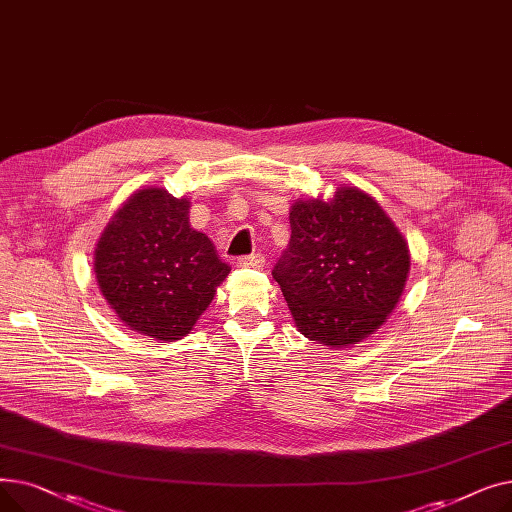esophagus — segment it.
Instances as JSON below:
<instances>
[{
	"label": "esophagus",
	"mask_w": 512,
	"mask_h": 512,
	"mask_svg": "<svg viewBox=\"0 0 512 512\" xmlns=\"http://www.w3.org/2000/svg\"><path fill=\"white\" fill-rule=\"evenodd\" d=\"M236 265H240V267H253V270H263V267H265V257L259 255V253H253V255H247V257H238Z\"/></svg>",
	"instance_id": "esophagus-1"
}]
</instances>
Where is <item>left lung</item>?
I'll return each instance as SVG.
<instances>
[{"mask_svg":"<svg viewBox=\"0 0 512 512\" xmlns=\"http://www.w3.org/2000/svg\"><path fill=\"white\" fill-rule=\"evenodd\" d=\"M411 270L405 236L369 193L290 205V242L274 267L297 330L330 348L359 344L396 309Z\"/></svg>","mask_w":512,"mask_h":512,"instance_id":"left-lung-1","label":"left lung"}]
</instances>
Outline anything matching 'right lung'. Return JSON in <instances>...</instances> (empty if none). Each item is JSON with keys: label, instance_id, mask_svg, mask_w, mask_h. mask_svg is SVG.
I'll use <instances>...</instances> for the list:
<instances>
[{"label": "right lung", "instance_id": "1", "mask_svg": "<svg viewBox=\"0 0 512 512\" xmlns=\"http://www.w3.org/2000/svg\"><path fill=\"white\" fill-rule=\"evenodd\" d=\"M191 201L164 186L134 191L103 228L95 278L107 305L137 334L174 342L191 334L230 274L207 234L188 222Z\"/></svg>", "mask_w": 512, "mask_h": 512}]
</instances>
